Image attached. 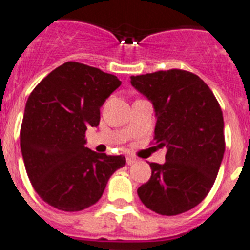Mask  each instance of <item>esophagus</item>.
I'll return each mask as SVG.
<instances>
[{
    "instance_id": "34e87169",
    "label": "esophagus",
    "mask_w": 250,
    "mask_h": 250,
    "mask_svg": "<svg viewBox=\"0 0 250 250\" xmlns=\"http://www.w3.org/2000/svg\"><path fill=\"white\" fill-rule=\"evenodd\" d=\"M136 162H137V159H136V158L127 157V164H129V166H131V164H133V163H136Z\"/></svg>"
}]
</instances>
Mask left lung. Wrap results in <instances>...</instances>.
Segmentation results:
<instances>
[{"label": "left lung", "mask_w": 250, "mask_h": 250, "mask_svg": "<svg viewBox=\"0 0 250 250\" xmlns=\"http://www.w3.org/2000/svg\"><path fill=\"white\" fill-rule=\"evenodd\" d=\"M131 84L154 105V145L167 147L166 163H150L139 198L162 216L188 212L208 195L224 158L220 104L203 79L181 69L131 77Z\"/></svg>", "instance_id": "1"}]
</instances>
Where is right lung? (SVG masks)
<instances>
[{
	"label": "right lung",
	"mask_w": 250,
	"mask_h": 250,
	"mask_svg": "<svg viewBox=\"0 0 250 250\" xmlns=\"http://www.w3.org/2000/svg\"><path fill=\"white\" fill-rule=\"evenodd\" d=\"M121 81L68 62L44 77L28 97L20 128L26 173L40 198L56 209L78 212L99 202L123 155L86 147L87 127L100 123V107Z\"/></svg>",
	"instance_id": "1"
}]
</instances>
